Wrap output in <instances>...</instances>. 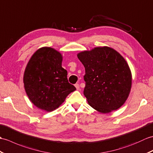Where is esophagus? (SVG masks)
Here are the masks:
<instances>
[{
	"label": "esophagus",
	"instance_id": "obj_1",
	"mask_svg": "<svg viewBox=\"0 0 153 153\" xmlns=\"http://www.w3.org/2000/svg\"><path fill=\"white\" fill-rule=\"evenodd\" d=\"M74 86L76 87V90H79V88H80V86H79V84H76L75 85H74Z\"/></svg>",
	"mask_w": 153,
	"mask_h": 153
}]
</instances>
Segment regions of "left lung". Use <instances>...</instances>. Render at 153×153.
<instances>
[{
	"mask_svg": "<svg viewBox=\"0 0 153 153\" xmlns=\"http://www.w3.org/2000/svg\"><path fill=\"white\" fill-rule=\"evenodd\" d=\"M85 67L84 95L88 103L101 113L119 108L131 87V73L126 61L110 47H96L77 54Z\"/></svg>",
	"mask_w": 153,
	"mask_h": 153,
	"instance_id": "obj_1",
	"label": "left lung"
}]
</instances>
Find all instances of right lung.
Here are the masks:
<instances>
[{
  "label": "right lung",
  "mask_w": 153,
  "mask_h": 153,
  "mask_svg": "<svg viewBox=\"0 0 153 153\" xmlns=\"http://www.w3.org/2000/svg\"><path fill=\"white\" fill-rule=\"evenodd\" d=\"M62 53L42 47L33 53L26 66L23 83L30 101L40 109L58 108L76 88L68 82L67 71L62 66Z\"/></svg>",
  "instance_id": "add662e5"
}]
</instances>
